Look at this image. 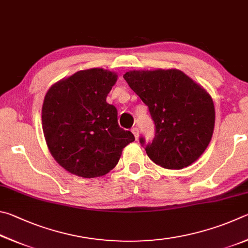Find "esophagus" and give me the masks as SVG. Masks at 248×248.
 I'll return each instance as SVG.
<instances>
[{
  "mask_svg": "<svg viewBox=\"0 0 248 248\" xmlns=\"http://www.w3.org/2000/svg\"><path fill=\"white\" fill-rule=\"evenodd\" d=\"M132 133L134 134V136H135L136 140H137L138 137H140V131H138L137 127H133V128H132Z\"/></svg>",
  "mask_w": 248,
  "mask_h": 248,
  "instance_id": "esophagus-1",
  "label": "esophagus"
}]
</instances>
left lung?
Wrapping results in <instances>:
<instances>
[{
	"label": "left lung",
	"instance_id": "8db88e82",
	"mask_svg": "<svg viewBox=\"0 0 248 248\" xmlns=\"http://www.w3.org/2000/svg\"><path fill=\"white\" fill-rule=\"evenodd\" d=\"M123 77L155 122V138L145 148L148 157L171 170L197 161L215 128V106L207 90L176 68L129 71ZM140 144H145L144 138Z\"/></svg>",
	"mask_w": 248,
	"mask_h": 248
}]
</instances>
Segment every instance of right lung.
<instances>
[{
    "mask_svg": "<svg viewBox=\"0 0 248 248\" xmlns=\"http://www.w3.org/2000/svg\"><path fill=\"white\" fill-rule=\"evenodd\" d=\"M117 74L90 68L52 85L42 104V131L47 148L61 167L93 179L115 168L122 151L135 140L117 123V111L107 102Z\"/></svg>",
    "mask_w": 248,
    "mask_h": 248,
    "instance_id": "1",
    "label": "right lung"
}]
</instances>
